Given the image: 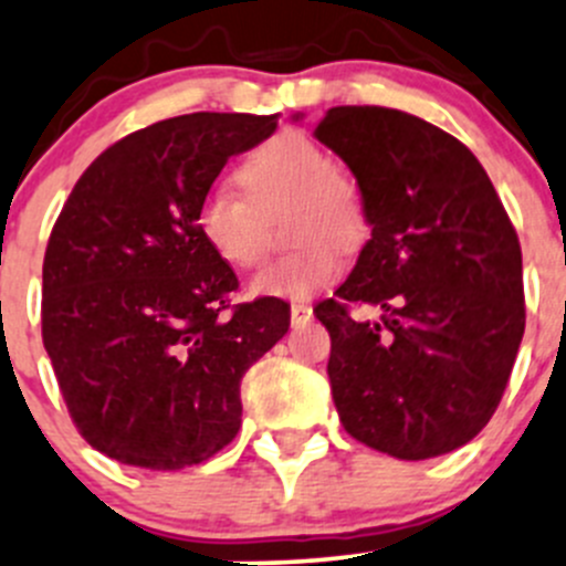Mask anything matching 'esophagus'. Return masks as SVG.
I'll return each mask as SVG.
<instances>
[{
  "label": "esophagus",
  "mask_w": 566,
  "mask_h": 566,
  "mask_svg": "<svg viewBox=\"0 0 566 566\" xmlns=\"http://www.w3.org/2000/svg\"><path fill=\"white\" fill-rule=\"evenodd\" d=\"M311 318H313V307L307 305V302H294V305H291V322L305 324L311 322Z\"/></svg>",
  "instance_id": "esophagus-1"
}]
</instances>
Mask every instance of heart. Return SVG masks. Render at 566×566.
<instances>
[{"instance_id": "obj_1", "label": "heart", "mask_w": 566, "mask_h": 566, "mask_svg": "<svg viewBox=\"0 0 566 566\" xmlns=\"http://www.w3.org/2000/svg\"><path fill=\"white\" fill-rule=\"evenodd\" d=\"M240 193L207 190L196 203V231L214 259L231 270H250L264 253L259 214L285 209V237L300 242L250 281V294L307 300L335 283L346 250L363 244L368 212L357 185L335 171V160L302 133H281L255 147L234 174Z\"/></svg>"}]
</instances>
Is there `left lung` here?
<instances>
[{
  "label": "left lung",
  "instance_id": "left-lung-1",
  "mask_svg": "<svg viewBox=\"0 0 566 566\" xmlns=\"http://www.w3.org/2000/svg\"><path fill=\"white\" fill-rule=\"evenodd\" d=\"M313 136L352 168L370 226L337 300L313 311L343 428L400 460L447 455L493 417L521 348L515 229L471 149L419 116L337 106Z\"/></svg>",
  "mask_w": 566,
  "mask_h": 566
}]
</instances>
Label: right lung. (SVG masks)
I'll use <instances>...</instances> for the list:
<instances>
[{
	"label": "right lung",
	"instance_id": "obj_1",
	"mask_svg": "<svg viewBox=\"0 0 566 566\" xmlns=\"http://www.w3.org/2000/svg\"><path fill=\"white\" fill-rule=\"evenodd\" d=\"M277 114L155 122L97 157L62 207L43 261V346L78 433L153 471L196 465L242 424L240 384L289 332L281 300L229 305L231 266L196 203Z\"/></svg>",
	"mask_w": 566,
	"mask_h": 566
}]
</instances>
